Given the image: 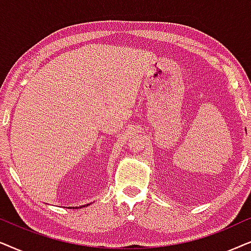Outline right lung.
Returning <instances> with one entry per match:
<instances>
[{
  "mask_svg": "<svg viewBox=\"0 0 251 251\" xmlns=\"http://www.w3.org/2000/svg\"><path fill=\"white\" fill-rule=\"evenodd\" d=\"M87 205H89V204H87ZM82 206H83V205H82Z\"/></svg>",
  "mask_w": 251,
  "mask_h": 251,
  "instance_id": "obj_1",
  "label": "right lung"
}]
</instances>
